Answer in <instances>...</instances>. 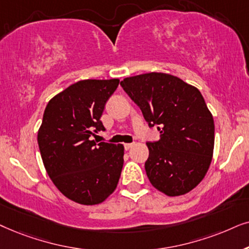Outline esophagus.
<instances>
[{"mask_svg":"<svg viewBox=\"0 0 249 249\" xmlns=\"http://www.w3.org/2000/svg\"><path fill=\"white\" fill-rule=\"evenodd\" d=\"M133 144H134V143H125L124 147H125V149H126V150H128V149L133 147Z\"/></svg>","mask_w":249,"mask_h":249,"instance_id":"esophagus-1","label":"esophagus"}]
</instances>
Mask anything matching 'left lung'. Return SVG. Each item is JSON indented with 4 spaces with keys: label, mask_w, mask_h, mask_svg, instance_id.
Listing matches in <instances>:
<instances>
[{
    "label": "left lung",
    "mask_w": 249,
    "mask_h": 249,
    "mask_svg": "<svg viewBox=\"0 0 249 249\" xmlns=\"http://www.w3.org/2000/svg\"><path fill=\"white\" fill-rule=\"evenodd\" d=\"M121 85L149 126L160 131L159 141L147 143L152 187L168 197L190 192L206 175L214 150L213 115L199 90L164 72L130 76Z\"/></svg>",
    "instance_id": "obj_1"
}]
</instances>
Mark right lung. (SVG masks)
<instances>
[{
  "label": "right lung",
  "instance_id": "right-lung-1",
  "mask_svg": "<svg viewBox=\"0 0 249 249\" xmlns=\"http://www.w3.org/2000/svg\"><path fill=\"white\" fill-rule=\"evenodd\" d=\"M118 78L83 79L54 95L46 106L37 142L53 184L75 203L98 205L115 191L124 163V145L91 140L104 131L106 101Z\"/></svg>",
  "mask_w": 249,
  "mask_h": 249
}]
</instances>
